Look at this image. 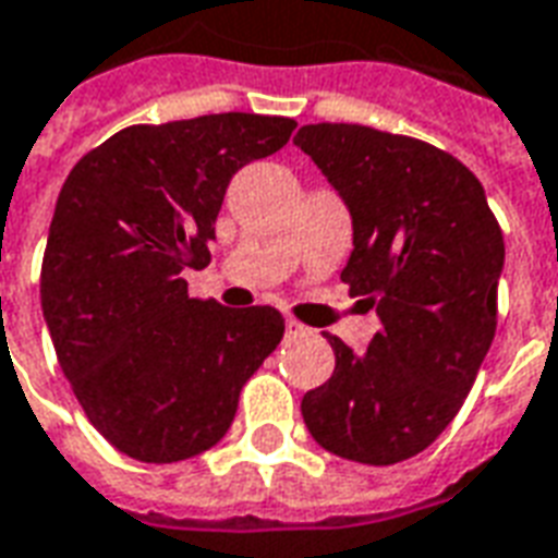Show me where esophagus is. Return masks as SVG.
<instances>
[{
    "mask_svg": "<svg viewBox=\"0 0 558 558\" xmlns=\"http://www.w3.org/2000/svg\"><path fill=\"white\" fill-rule=\"evenodd\" d=\"M304 335H311V328L302 326L299 319H287V338H304Z\"/></svg>",
    "mask_w": 558,
    "mask_h": 558,
    "instance_id": "obj_1",
    "label": "esophagus"
}]
</instances>
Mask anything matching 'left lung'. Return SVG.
<instances>
[{
  "label": "left lung",
  "mask_w": 558,
  "mask_h": 558,
  "mask_svg": "<svg viewBox=\"0 0 558 558\" xmlns=\"http://www.w3.org/2000/svg\"><path fill=\"white\" fill-rule=\"evenodd\" d=\"M352 215L340 280L376 307L364 355L335 335V374L302 398L326 451L367 466L415 457L454 421L496 335L499 220L454 155L376 128L319 122L295 140Z\"/></svg>",
  "instance_id": "1"
}]
</instances>
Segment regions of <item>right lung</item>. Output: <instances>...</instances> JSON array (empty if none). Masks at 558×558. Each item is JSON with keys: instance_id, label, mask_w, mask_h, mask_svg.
Segmentation results:
<instances>
[{"instance_id": "right-lung-1", "label": "right lung", "mask_w": 558, "mask_h": 558, "mask_svg": "<svg viewBox=\"0 0 558 558\" xmlns=\"http://www.w3.org/2000/svg\"><path fill=\"white\" fill-rule=\"evenodd\" d=\"M292 131L287 116L256 113L131 125L68 172L41 263L44 319L86 418L122 454L175 463L218 445L283 338L275 307L191 299L182 271L208 266L232 175Z\"/></svg>"}]
</instances>
